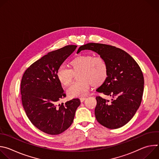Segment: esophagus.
<instances>
[{"label": "esophagus", "instance_id": "obj_1", "mask_svg": "<svg viewBox=\"0 0 159 159\" xmlns=\"http://www.w3.org/2000/svg\"><path fill=\"white\" fill-rule=\"evenodd\" d=\"M85 99H86V98H81L80 99V102H84Z\"/></svg>", "mask_w": 159, "mask_h": 159}]
</instances>
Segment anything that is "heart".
I'll use <instances>...</instances> for the list:
<instances>
[{"instance_id": "heart-1", "label": "heart", "mask_w": 159, "mask_h": 159, "mask_svg": "<svg viewBox=\"0 0 159 159\" xmlns=\"http://www.w3.org/2000/svg\"><path fill=\"white\" fill-rule=\"evenodd\" d=\"M71 70L60 66L57 70V78L63 86L69 85L74 74L79 72L78 79L80 80L73 83L67 89V94L70 98H82L89 92L91 82L94 85L101 84L107 77V65L105 60L92 55L78 56L69 63Z\"/></svg>"}]
</instances>
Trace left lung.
<instances>
[{
  "label": "left lung",
  "mask_w": 159,
  "mask_h": 159,
  "mask_svg": "<svg viewBox=\"0 0 159 159\" xmlns=\"http://www.w3.org/2000/svg\"><path fill=\"white\" fill-rule=\"evenodd\" d=\"M89 50L102 57L107 65V77L96 91L112 97L111 102L96 97L95 116L102 126L116 129L128 123L139 108L143 93L144 78L140 67L126 52L105 44L89 43L77 53Z\"/></svg>",
  "instance_id": "1"
}]
</instances>
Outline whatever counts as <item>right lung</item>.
<instances>
[{"mask_svg":"<svg viewBox=\"0 0 159 159\" xmlns=\"http://www.w3.org/2000/svg\"><path fill=\"white\" fill-rule=\"evenodd\" d=\"M77 47L68 45L50 52L33 63L25 71L20 83L22 106L30 121L49 134H58L72 124L79 99L57 104L65 98L57 70Z\"/></svg>","mask_w":159,"mask_h":159,"instance_id":"1","label":"right lung"}]
</instances>
